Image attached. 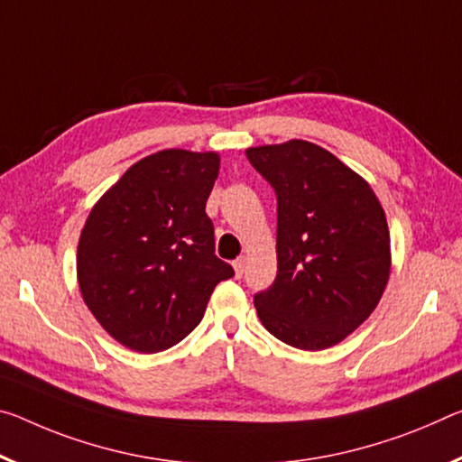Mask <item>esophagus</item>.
Wrapping results in <instances>:
<instances>
[{"label":"esophagus","mask_w":462,"mask_h":462,"mask_svg":"<svg viewBox=\"0 0 462 462\" xmlns=\"http://www.w3.org/2000/svg\"><path fill=\"white\" fill-rule=\"evenodd\" d=\"M232 265H234V273H236V277H243V273H245V265H246V259H245V257H240V259L234 261Z\"/></svg>","instance_id":"obj_1"}]
</instances>
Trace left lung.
I'll use <instances>...</instances> for the list:
<instances>
[{"label":"left lung","instance_id":"obj_1","mask_svg":"<svg viewBox=\"0 0 462 462\" xmlns=\"http://www.w3.org/2000/svg\"><path fill=\"white\" fill-rule=\"evenodd\" d=\"M277 195V277L254 296L263 327L304 351L354 333L391 277V232L368 180L304 139L246 148Z\"/></svg>","mask_w":462,"mask_h":462}]
</instances>
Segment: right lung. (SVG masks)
Returning <instances> with one entry per match:
<instances>
[{"label": "right lung", "instance_id": "obj_1", "mask_svg": "<svg viewBox=\"0 0 462 462\" xmlns=\"http://www.w3.org/2000/svg\"><path fill=\"white\" fill-rule=\"evenodd\" d=\"M217 152L160 150L135 162L94 203L76 271L88 310L139 354L177 346L201 323L209 296L234 269L214 254L205 201Z\"/></svg>", "mask_w": 462, "mask_h": 462}]
</instances>
